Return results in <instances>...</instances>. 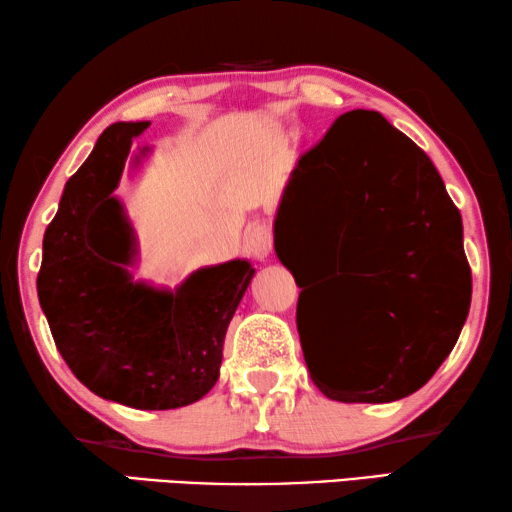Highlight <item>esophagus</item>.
Wrapping results in <instances>:
<instances>
[{
    "label": "esophagus",
    "instance_id": "esophagus-1",
    "mask_svg": "<svg viewBox=\"0 0 512 512\" xmlns=\"http://www.w3.org/2000/svg\"><path fill=\"white\" fill-rule=\"evenodd\" d=\"M272 245H274V238H272L270 226L267 224L249 226L245 236V249L251 256L258 258V261H265V258H270L272 254Z\"/></svg>",
    "mask_w": 512,
    "mask_h": 512
}]
</instances>
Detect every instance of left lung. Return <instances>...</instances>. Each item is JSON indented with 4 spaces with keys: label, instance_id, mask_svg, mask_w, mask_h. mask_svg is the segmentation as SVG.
I'll list each match as a JSON object with an SVG mask.
<instances>
[{
    "label": "left lung",
    "instance_id": "8db88e82",
    "mask_svg": "<svg viewBox=\"0 0 512 512\" xmlns=\"http://www.w3.org/2000/svg\"><path fill=\"white\" fill-rule=\"evenodd\" d=\"M286 205L312 215L321 247L318 290L299 287L297 301L313 383L345 404L413 395L451 354L472 301L463 220L431 158L381 113L340 115L299 158L276 213V256L294 276Z\"/></svg>",
    "mask_w": 512,
    "mask_h": 512
}]
</instances>
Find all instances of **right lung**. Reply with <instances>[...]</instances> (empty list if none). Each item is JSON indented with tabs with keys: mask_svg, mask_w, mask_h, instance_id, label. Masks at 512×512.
Instances as JSON below:
<instances>
[{
	"mask_svg": "<svg viewBox=\"0 0 512 512\" xmlns=\"http://www.w3.org/2000/svg\"><path fill=\"white\" fill-rule=\"evenodd\" d=\"M149 122H117L65 183L43 240L38 299L56 349L95 395L140 410L195 404L213 388L254 267L192 272L177 290L133 283L131 224L113 190Z\"/></svg>",
	"mask_w": 512,
	"mask_h": 512,
	"instance_id": "add662e5",
	"label": "right lung"
}]
</instances>
